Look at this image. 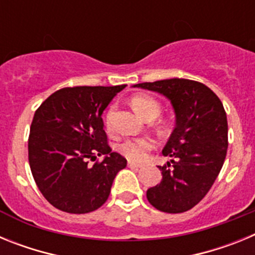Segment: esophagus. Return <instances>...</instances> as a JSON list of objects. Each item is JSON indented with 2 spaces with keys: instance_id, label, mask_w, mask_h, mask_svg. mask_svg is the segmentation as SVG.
Listing matches in <instances>:
<instances>
[{
  "instance_id": "obj_1",
  "label": "esophagus",
  "mask_w": 255,
  "mask_h": 255,
  "mask_svg": "<svg viewBox=\"0 0 255 255\" xmlns=\"http://www.w3.org/2000/svg\"><path fill=\"white\" fill-rule=\"evenodd\" d=\"M129 167L130 168H140V167H143V164H140V163H136V162H132V161H129Z\"/></svg>"
}]
</instances>
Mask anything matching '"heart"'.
<instances>
[{"label":"heart","instance_id":"b5f03b06","mask_svg":"<svg viewBox=\"0 0 255 255\" xmlns=\"http://www.w3.org/2000/svg\"><path fill=\"white\" fill-rule=\"evenodd\" d=\"M131 106L136 114L144 119H155L161 112V105L157 100L149 96H135L131 98ZM115 107L108 108L105 117V124L107 130H112V121H114ZM154 147V141L150 138H134L128 139L121 144L120 150L126 158L132 161H141L145 158L147 153Z\"/></svg>","mask_w":255,"mask_h":255}]
</instances>
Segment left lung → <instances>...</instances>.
Masks as SVG:
<instances>
[{
	"mask_svg": "<svg viewBox=\"0 0 255 255\" xmlns=\"http://www.w3.org/2000/svg\"><path fill=\"white\" fill-rule=\"evenodd\" d=\"M134 87L168 98L176 116V126L162 150L171 161L159 166L162 180L147 190L148 202L166 213L189 211L206 197L226 158L224 105L207 85L189 79H166Z\"/></svg>",
	"mask_w": 255,
	"mask_h": 255,
	"instance_id": "obj_1",
	"label": "left lung"
}]
</instances>
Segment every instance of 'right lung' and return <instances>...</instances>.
Returning a JSON list of instances; mask_svg holds the SVG:
<instances>
[{
	"instance_id": "obj_1",
	"label": "right lung",
	"mask_w": 255,
	"mask_h": 255,
	"mask_svg": "<svg viewBox=\"0 0 255 255\" xmlns=\"http://www.w3.org/2000/svg\"><path fill=\"white\" fill-rule=\"evenodd\" d=\"M126 85L62 88L35 111L28 140L29 164L38 189L53 207L89 213L108 199L126 159L111 152L102 114ZM97 155L103 161L91 165Z\"/></svg>"
}]
</instances>
